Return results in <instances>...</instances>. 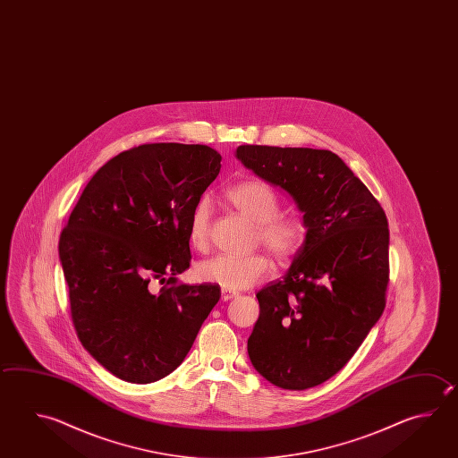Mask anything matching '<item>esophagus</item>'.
I'll use <instances>...</instances> for the list:
<instances>
[{
  "instance_id": "esophagus-1",
  "label": "esophagus",
  "mask_w": 458,
  "mask_h": 458,
  "mask_svg": "<svg viewBox=\"0 0 458 458\" xmlns=\"http://www.w3.org/2000/svg\"><path fill=\"white\" fill-rule=\"evenodd\" d=\"M238 293L233 292V290H226V288H222V301H228V300H233L236 298Z\"/></svg>"
}]
</instances>
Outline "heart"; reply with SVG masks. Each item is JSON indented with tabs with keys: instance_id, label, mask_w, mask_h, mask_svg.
<instances>
[{
	"instance_id": "1",
	"label": "heart",
	"mask_w": 458,
	"mask_h": 458,
	"mask_svg": "<svg viewBox=\"0 0 458 458\" xmlns=\"http://www.w3.org/2000/svg\"><path fill=\"white\" fill-rule=\"evenodd\" d=\"M225 199L242 216L256 224V240L278 259H290L301 250L306 240V225L301 216L280 214V200L266 182L258 180L236 182L225 191ZM212 208L208 199H200L192 208L188 224V240L194 250L208 246ZM272 262L264 252L246 256L218 254L202 260L196 267L200 282L216 284L226 290H244L270 274Z\"/></svg>"
}]
</instances>
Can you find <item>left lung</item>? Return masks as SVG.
<instances>
[{"instance_id":"8db88e82","label":"left lung","mask_w":458,"mask_h":458,"mask_svg":"<svg viewBox=\"0 0 458 458\" xmlns=\"http://www.w3.org/2000/svg\"><path fill=\"white\" fill-rule=\"evenodd\" d=\"M236 158L286 191L306 225L286 276L256 294L260 312L248 338L250 362L276 387H316L350 361L384 312L387 216L330 150L240 146Z\"/></svg>"}]
</instances>
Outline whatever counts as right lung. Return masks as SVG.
I'll return each mask as SVG.
<instances>
[{
  "mask_svg": "<svg viewBox=\"0 0 458 458\" xmlns=\"http://www.w3.org/2000/svg\"><path fill=\"white\" fill-rule=\"evenodd\" d=\"M199 144L124 150L87 182L61 232L60 260L79 340L106 371L150 384L174 371L220 300L216 285H184L191 212L220 172ZM169 276L158 294L152 279Z\"/></svg>",
  "mask_w": 458,
  "mask_h": 458,
  "instance_id": "add662e5",
  "label": "right lung"
}]
</instances>
